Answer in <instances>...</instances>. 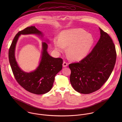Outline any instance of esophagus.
Listing matches in <instances>:
<instances>
[{"label":"esophagus","mask_w":122,"mask_h":122,"mask_svg":"<svg viewBox=\"0 0 122 122\" xmlns=\"http://www.w3.org/2000/svg\"><path fill=\"white\" fill-rule=\"evenodd\" d=\"M62 65H63V67H67L68 65V63L66 62V61H64Z\"/></svg>","instance_id":"34e87169"}]
</instances>
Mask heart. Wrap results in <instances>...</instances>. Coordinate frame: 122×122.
Returning a JSON list of instances; mask_svg holds the SVG:
<instances>
[{"instance_id": "b5f03b06", "label": "heart", "mask_w": 122, "mask_h": 122, "mask_svg": "<svg viewBox=\"0 0 122 122\" xmlns=\"http://www.w3.org/2000/svg\"><path fill=\"white\" fill-rule=\"evenodd\" d=\"M91 34L81 29H75L63 31L60 39L55 38L53 43L56 50L63 52L67 46V53L74 61H79L87 56L93 44Z\"/></svg>"}]
</instances>
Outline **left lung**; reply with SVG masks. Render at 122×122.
Listing matches in <instances>:
<instances>
[{
  "label": "left lung",
  "instance_id": "8db88e82",
  "mask_svg": "<svg viewBox=\"0 0 122 122\" xmlns=\"http://www.w3.org/2000/svg\"><path fill=\"white\" fill-rule=\"evenodd\" d=\"M100 30V38L92 52L79 62L69 65L71 84L82 94L100 89L109 77L116 63L117 52L112 39Z\"/></svg>",
  "mask_w": 122,
  "mask_h": 122
}]
</instances>
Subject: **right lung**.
Segmentation results:
<instances>
[{
  "mask_svg": "<svg viewBox=\"0 0 122 122\" xmlns=\"http://www.w3.org/2000/svg\"><path fill=\"white\" fill-rule=\"evenodd\" d=\"M30 34L42 35V33L35 26L27 27L19 31L15 36L9 49V63L15 79L21 87L31 93L43 94L48 92L52 88L56 75L62 70L63 60L50 56L47 52L48 45L43 42L42 59L38 68L30 73H26L20 70L15 56L16 44L20 35Z\"/></svg>",
  "mask_w": 122,
  "mask_h": 122,
  "instance_id": "obj_1",
  "label": "right lung"
}]
</instances>
